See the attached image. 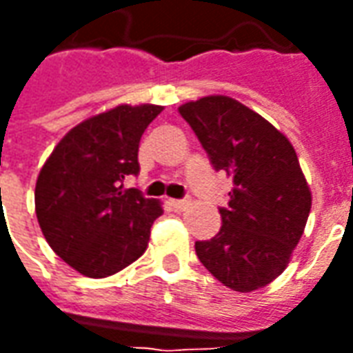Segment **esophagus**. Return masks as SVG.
Masks as SVG:
<instances>
[{
	"mask_svg": "<svg viewBox=\"0 0 353 353\" xmlns=\"http://www.w3.org/2000/svg\"><path fill=\"white\" fill-rule=\"evenodd\" d=\"M170 206L174 208V212H183L185 208L189 206V200H170Z\"/></svg>",
	"mask_w": 353,
	"mask_h": 353,
	"instance_id": "esophagus-1",
	"label": "esophagus"
}]
</instances>
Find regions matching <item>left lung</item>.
<instances>
[{
	"label": "left lung",
	"mask_w": 353,
	"mask_h": 353,
	"mask_svg": "<svg viewBox=\"0 0 353 353\" xmlns=\"http://www.w3.org/2000/svg\"><path fill=\"white\" fill-rule=\"evenodd\" d=\"M189 123L214 168L232 177L221 230L194 244L202 265L223 285L250 293L276 280L303 236L312 208L291 141L266 119L229 96L187 101Z\"/></svg>",
	"instance_id": "8db88e82"
}]
</instances>
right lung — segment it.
<instances>
[{
  "instance_id": "1",
  "label": "right lung",
  "mask_w": 353,
  "mask_h": 353,
  "mask_svg": "<svg viewBox=\"0 0 353 353\" xmlns=\"http://www.w3.org/2000/svg\"><path fill=\"white\" fill-rule=\"evenodd\" d=\"M162 105H117L60 139L35 183V214L60 259L88 278H108L143 255L159 200L124 179L138 176L141 134Z\"/></svg>"
}]
</instances>
